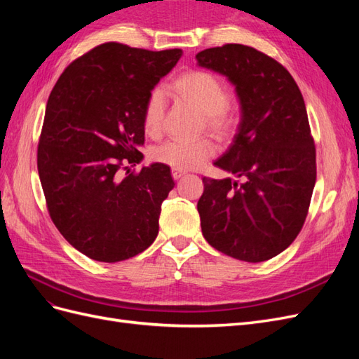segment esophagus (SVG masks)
<instances>
[{
  "label": "esophagus",
  "mask_w": 359,
  "mask_h": 359,
  "mask_svg": "<svg viewBox=\"0 0 359 359\" xmlns=\"http://www.w3.org/2000/svg\"><path fill=\"white\" fill-rule=\"evenodd\" d=\"M184 173L186 172H182V170H178V169H172V177H173V180H180Z\"/></svg>",
  "instance_id": "esophagus-1"
}]
</instances>
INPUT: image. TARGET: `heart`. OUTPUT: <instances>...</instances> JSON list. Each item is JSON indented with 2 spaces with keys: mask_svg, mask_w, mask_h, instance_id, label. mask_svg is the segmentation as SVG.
Listing matches in <instances>:
<instances>
[{
  "mask_svg": "<svg viewBox=\"0 0 359 359\" xmlns=\"http://www.w3.org/2000/svg\"><path fill=\"white\" fill-rule=\"evenodd\" d=\"M173 90L181 99L193 106L203 119L206 130L219 137L231 135L236 127V115L229 102V90L215 74L205 70H191L173 82ZM163 126V97L151 93L144 109V130L148 136H158ZM208 139L193 142L169 140L153 149V158L172 169L191 170L199 168L214 154Z\"/></svg>",
  "mask_w": 359,
  "mask_h": 359,
  "instance_id": "obj_1",
  "label": "heart"
}]
</instances>
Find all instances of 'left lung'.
<instances>
[{
    "mask_svg": "<svg viewBox=\"0 0 359 359\" xmlns=\"http://www.w3.org/2000/svg\"><path fill=\"white\" fill-rule=\"evenodd\" d=\"M196 60L226 76L241 106L236 135L214 166L243 182L202 178V233L227 256L264 262L293 243L309 212L316 148L306 103L290 73L255 48L231 43Z\"/></svg>",
    "mask_w": 359,
    "mask_h": 359,
    "instance_id": "8db88e82",
    "label": "left lung"
}]
</instances>
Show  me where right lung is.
<instances>
[{"label":"right lung","instance_id":"right-lung-1","mask_svg":"<svg viewBox=\"0 0 359 359\" xmlns=\"http://www.w3.org/2000/svg\"><path fill=\"white\" fill-rule=\"evenodd\" d=\"M181 55L103 43L74 60L49 95L39 177L53 224L90 259L119 262L157 238L161 203L175 186L170 168L128 173V165L144 158L148 97Z\"/></svg>","mask_w":359,"mask_h":359}]
</instances>
